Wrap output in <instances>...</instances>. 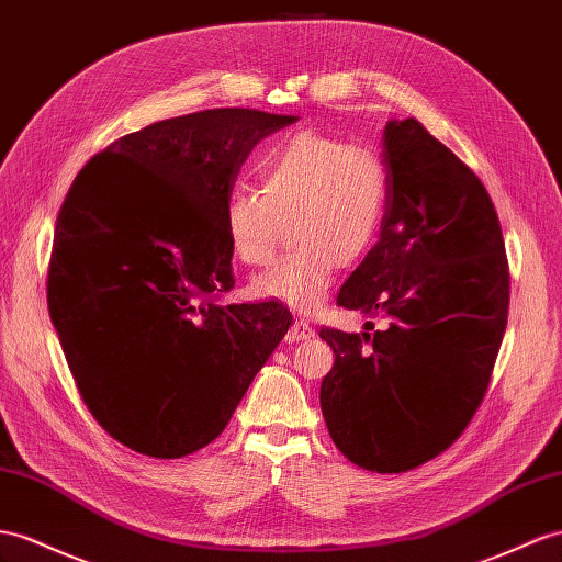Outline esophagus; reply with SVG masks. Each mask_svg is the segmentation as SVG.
<instances>
[{
	"label": "esophagus",
	"mask_w": 562,
	"mask_h": 562,
	"mask_svg": "<svg viewBox=\"0 0 562 562\" xmlns=\"http://www.w3.org/2000/svg\"><path fill=\"white\" fill-rule=\"evenodd\" d=\"M311 337H315V329L306 321H294L290 333H286V339L290 341H306Z\"/></svg>",
	"instance_id": "1"
}]
</instances>
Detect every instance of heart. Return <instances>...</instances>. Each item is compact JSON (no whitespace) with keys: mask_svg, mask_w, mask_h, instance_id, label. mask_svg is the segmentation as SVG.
<instances>
[{"mask_svg":"<svg viewBox=\"0 0 562 562\" xmlns=\"http://www.w3.org/2000/svg\"><path fill=\"white\" fill-rule=\"evenodd\" d=\"M261 192L237 187L223 209L235 258L268 263L282 221L292 251L251 280V294L294 311L318 308L337 266L363 258L378 237L386 204V170L375 149L321 133H299L272 149L261 168Z\"/></svg>","mask_w":562,"mask_h":562,"instance_id":"obj_1","label":"heart"}]
</instances>
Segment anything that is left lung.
Masks as SVG:
<instances>
[{
	"instance_id": "left-lung-1",
	"label": "left lung",
	"mask_w": 562,
	"mask_h": 562,
	"mask_svg": "<svg viewBox=\"0 0 562 562\" xmlns=\"http://www.w3.org/2000/svg\"><path fill=\"white\" fill-rule=\"evenodd\" d=\"M382 142L380 239L337 304L386 325L372 335L321 329L335 351L321 408L351 463L406 472L449 449L480 408L506 333L510 276L482 180L415 119L386 123Z\"/></svg>"
}]
</instances>
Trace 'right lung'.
Segmentation results:
<instances>
[{"label": "right lung", "mask_w": 562, "mask_h": 562, "mask_svg": "<svg viewBox=\"0 0 562 562\" xmlns=\"http://www.w3.org/2000/svg\"><path fill=\"white\" fill-rule=\"evenodd\" d=\"M299 121L209 109L92 156L56 218L47 306L78 392L127 449L182 458L221 435L290 329L235 286L223 209L263 137Z\"/></svg>", "instance_id": "obj_1"}]
</instances>
